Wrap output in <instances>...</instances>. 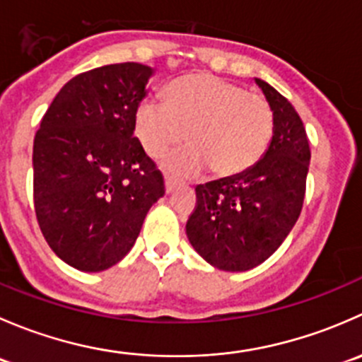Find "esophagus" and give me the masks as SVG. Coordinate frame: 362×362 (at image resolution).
I'll return each mask as SVG.
<instances>
[{"label":"esophagus","mask_w":362,"mask_h":362,"mask_svg":"<svg viewBox=\"0 0 362 362\" xmlns=\"http://www.w3.org/2000/svg\"><path fill=\"white\" fill-rule=\"evenodd\" d=\"M164 185H166V192H171L177 187V180L173 177H164Z\"/></svg>","instance_id":"1"}]
</instances>
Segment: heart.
Segmentation results:
<instances>
[{"instance_id": "b5f03b06", "label": "heart", "mask_w": 362, "mask_h": 362, "mask_svg": "<svg viewBox=\"0 0 362 362\" xmlns=\"http://www.w3.org/2000/svg\"><path fill=\"white\" fill-rule=\"evenodd\" d=\"M134 133L152 158L185 140L191 145L164 159L178 177L211 168L218 177L250 170L273 136V110L266 98L210 73H192L166 87V103L144 98L134 112Z\"/></svg>"}]
</instances>
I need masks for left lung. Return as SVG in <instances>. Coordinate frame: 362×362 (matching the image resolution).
I'll use <instances>...</instances> for the list:
<instances>
[{"label": "left lung", "instance_id": "left-lung-1", "mask_svg": "<svg viewBox=\"0 0 362 362\" xmlns=\"http://www.w3.org/2000/svg\"><path fill=\"white\" fill-rule=\"evenodd\" d=\"M255 83L273 110L268 151L243 173L198 185L185 226L194 250L224 272L264 262L294 228L305 199L310 145L303 120L268 82Z\"/></svg>", "mask_w": 362, "mask_h": 362}]
</instances>
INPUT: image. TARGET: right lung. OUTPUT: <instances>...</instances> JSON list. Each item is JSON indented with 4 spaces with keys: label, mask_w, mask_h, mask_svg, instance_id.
Instances as JSON below:
<instances>
[{
    "label": "right lung",
    "mask_w": 362,
    "mask_h": 362,
    "mask_svg": "<svg viewBox=\"0 0 362 362\" xmlns=\"http://www.w3.org/2000/svg\"><path fill=\"white\" fill-rule=\"evenodd\" d=\"M152 73L120 63L73 76L35 134L36 218L50 249L80 272L117 264L164 194L163 175L134 136Z\"/></svg>",
    "instance_id": "right-lung-1"
}]
</instances>
